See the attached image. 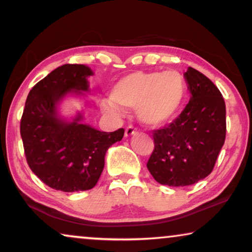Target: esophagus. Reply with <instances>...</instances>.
<instances>
[{
    "label": "esophagus",
    "instance_id": "34e87169",
    "mask_svg": "<svg viewBox=\"0 0 252 252\" xmlns=\"http://www.w3.org/2000/svg\"><path fill=\"white\" fill-rule=\"evenodd\" d=\"M137 133V130L134 128L133 126H128L127 128L125 129V136H132V135H135V134Z\"/></svg>",
    "mask_w": 252,
    "mask_h": 252
}]
</instances>
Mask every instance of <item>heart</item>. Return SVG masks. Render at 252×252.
<instances>
[{"instance_id": "b5f03b06", "label": "heart", "mask_w": 252, "mask_h": 252, "mask_svg": "<svg viewBox=\"0 0 252 252\" xmlns=\"http://www.w3.org/2000/svg\"><path fill=\"white\" fill-rule=\"evenodd\" d=\"M187 95V82L180 72H132L119 79L110 91L115 102L103 101L105 113L118 116L120 108L136 109L143 125L158 128L170 124L178 116Z\"/></svg>"}]
</instances>
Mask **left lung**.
Instances as JSON below:
<instances>
[{"label":"left lung","instance_id":"left-lung-1","mask_svg":"<svg viewBox=\"0 0 252 252\" xmlns=\"http://www.w3.org/2000/svg\"><path fill=\"white\" fill-rule=\"evenodd\" d=\"M190 99L170 125L153 130L155 149L147 167L171 187L198 182L211 173L226 139V105L217 86L201 72H185Z\"/></svg>","mask_w":252,"mask_h":252}]
</instances>
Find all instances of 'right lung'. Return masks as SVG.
<instances>
[{"label":"right lung","instance_id":"1","mask_svg":"<svg viewBox=\"0 0 252 252\" xmlns=\"http://www.w3.org/2000/svg\"><path fill=\"white\" fill-rule=\"evenodd\" d=\"M91 68L65 64L50 72L31 89L20 120L27 164L43 184L61 191H82L97 184L104 168L106 150L123 139L125 130L101 132L60 118L57 104L68 93L88 92Z\"/></svg>","mask_w":252,"mask_h":252}]
</instances>
